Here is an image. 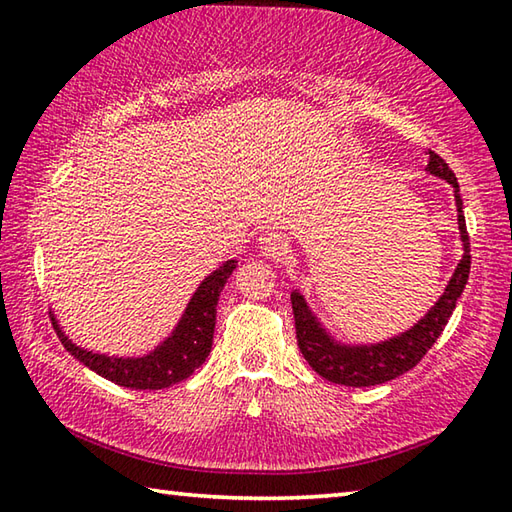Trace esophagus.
<instances>
[{"label": "esophagus", "mask_w": 512, "mask_h": 512, "mask_svg": "<svg viewBox=\"0 0 512 512\" xmlns=\"http://www.w3.org/2000/svg\"><path fill=\"white\" fill-rule=\"evenodd\" d=\"M259 248H262V253L266 257H273V259H282L284 255L289 253V241L287 237L282 235V232H266V235L259 237Z\"/></svg>", "instance_id": "esophagus-1"}]
</instances>
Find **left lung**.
I'll return each mask as SVG.
<instances>
[{"mask_svg": "<svg viewBox=\"0 0 512 512\" xmlns=\"http://www.w3.org/2000/svg\"><path fill=\"white\" fill-rule=\"evenodd\" d=\"M427 169L433 176L445 178L447 183L454 187L458 207V228H461L465 255L461 259V264L456 266L443 298L436 302V307H433L418 325L386 343L370 345V348H345V345H334V341L318 327L316 318L311 316V311L307 309L302 296H298V293L291 296L293 318H296L298 348L302 352V357L307 359L311 370H316L320 377L332 381V384L357 388L375 386L400 377L406 370L418 366L424 354L431 350V345L438 341V336L443 334L447 320L456 307V300L461 298V293L465 289L467 277H470L472 255L463 214V198L458 194V180L454 176V171L447 167V162L433 151H429Z\"/></svg>", "mask_w": 512, "mask_h": 512, "instance_id": "1", "label": "left lung"}]
</instances>
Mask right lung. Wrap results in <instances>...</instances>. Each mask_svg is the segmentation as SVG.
Returning a JSON list of instances; mask_svg holds the SVG:
<instances>
[{
	"instance_id": "add662e5",
	"label": "right lung",
	"mask_w": 512,
	"mask_h": 512,
	"mask_svg": "<svg viewBox=\"0 0 512 512\" xmlns=\"http://www.w3.org/2000/svg\"><path fill=\"white\" fill-rule=\"evenodd\" d=\"M235 266V259H230V262L216 268L210 277H205V282L198 287L192 302H189L176 332L158 350L151 352L149 357L115 359L81 350L60 332L54 318H51V323H54L58 339L65 345L67 352H72L76 359L94 372H99L101 377L115 381V384L124 388H135V391H160V388H169L187 379L205 363L207 354L212 350L216 305H219L225 280L235 271Z\"/></svg>"
}]
</instances>
